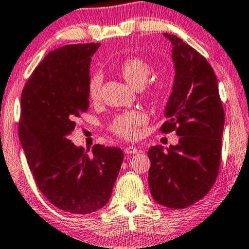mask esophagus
<instances>
[{
	"label": "esophagus",
	"instance_id": "34e87169",
	"mask_svg": "<svg viewBox=\"0 0 249 249\" xmlns=\"http://www.w3.org/2000/svg\"><path fill=\"white\" fill-rule=\"evenodd\" d=\"M124 152H125V154H128V155L136 154V153H138V148L133 147V146H128V147H125Z\"/></svg>",
	"mask_w": 249,
	"mask_h": 249
}]
</instances>
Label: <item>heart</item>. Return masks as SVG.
Segmentation results:
<instances>
[{"mask_svg":"<svg viewBox=\"0 0 249 249\" xmlns=\"http://www.w3.org/2000/svg\"><path fill=\"white\" fill-rule=\"evenodd\" d=\"M119 72L125 82L134 88L143 87L148 77L152 75V66L143 58L138 56H130L122 61L119 66ZM102 79L100 75H93L88 82V96L91 101H97L101 96ZM161 82L154 81L146 87L147 93L152 96H158L161 94ZM148 115L142 110H128L119 114L114 117L110 124V130L115 135L127 140L138 138L140 128L146 124Z\"/></svg>","mask_w":249,"mask_h":249,"instance_id":"b5f03b06","label":"heart"}]
</instances>
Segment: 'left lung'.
<instances>
[{"label": "left lung", "instance_id": "left-lung-1", "mask_svg": "<svg viewBox=\"0 0 249 249\" xmlns=\"http://www.w3.org/2000/svg\"><path fill=\"white\" fill-rule=\"evenodd\" d=\"M173 44L175 77L161 125L175 130L177 146H154L148 183L153 199L164 207L182 209L206 196L219 174L225 111L217 80L200 53L175 35L163 34Z\"/></svg>", "mask_w": 249, "mask_h": 249}]
</instances>
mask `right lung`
<instances>
[{
    "label": "right lung",
    "instance_id": "right-lung-1",
    "mask_svg": "<svg viewBox=\"0 0 249 249\" xmlns=\"http://www.w3.org/2000/svg\"><path fill=\"white\" fill-rule=\"evenodd\" d=\"M100 43L52 50L30 75L21 95L18 136L33 177L50 203L89 214L109 200L124 153L95 144L93 155L69 140L75 121L88 110L91 56Z\"/></svg>",
    "mask_w": 249,
    "mask_h": 249
}]
</instances>
